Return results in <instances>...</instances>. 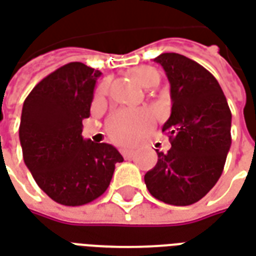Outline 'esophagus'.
I'll return each instance as SVG.
<instances>
[{
	"mask_svg": "<svg viewBox=\"0 0 256 256\" xmlns=\"http://www.w3.org/2000/svg\"><path fill=\"white\" fill-rule=\"evenodd\" d=\"M120 154H122L124 159H132V158H133V155H134V150H120Z\"/></svg>",
	"mask_w": 256,
	"mask_h": 256,
	"instance_id": "esophagus-1",
	"label": "esophagus"
}]
</instances>
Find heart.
Listing matches in <instances>:
<instances>
[{
    "label": "heart",
    "mask_w": 256,
    "mask_h": 256,
    "mask_svg": "<svg viewBox=\"0 0 256 256\" xmlns=\"http://www.w3.org/2000/svg\"><path fill=\"white\" fill-rule=\"evenodd\" d=\"M130 76L136 84L150 89L159 82V72L152 67H137L130 71ZM106 92V84H101L96 90V100L104 97ZM152 124V115L148 111H133L122 110L115 112L108 120V133L112 138L120 144H132Z\"/></svg>",
    "instance_id": "heart-1"
}]
</instances>
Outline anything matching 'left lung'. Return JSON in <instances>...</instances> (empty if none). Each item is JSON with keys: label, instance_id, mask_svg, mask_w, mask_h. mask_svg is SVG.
I'll list each match as a JSON object with an SVG mask.
<instances>
[{"label": "left lung", "instance_id": "left-lung-1", "mask_svg": "<svg viewBox=\"0 0 256 256\" xmlns=\"http://www.w3.org/2000/svg\"><path fill=\"white\" fill-rule=\"evenodd\" d=\"M170 82L172 115L163 124L172 142L158 154L156 166L145 174V185L158 200L189 206L212 189L230 150L232 112L214 75L178 53L155 58Z\"/></svg>", "mask_w": 256, "mask_h": 256}]
</instances>
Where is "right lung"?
I'll use <instances>...</instances> for the list:
<instances>
[{
  "mask_svg": "<svg viewBox=\"0 0 256 256\" xmlns=\"http://www.w3.org/2000/svg\"><path fill=\"white\" fill-rule=\"evenodd\" d=\"M101 72L74 62L49 74L27 96L19 138L38 186L63 206H84L110 186L119 150L82 137Z\"/></svg>",
  "mask_w": 256,
  "mask_h": 256,
  "instance_id": "right-lung-1",
  "label": "right lung"
}]
</instances>
